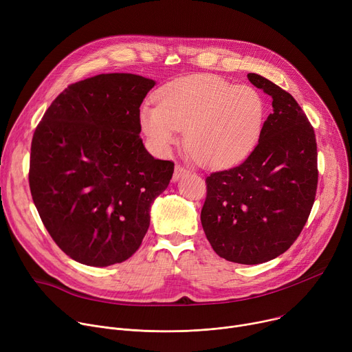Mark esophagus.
<instances>
[{
	"label": "esophagus",
	"instance_id": "esophagus-1",
	"mask_svg": "<svg viewBox=\"0 0 352 352\" xmlns=\"http://www.w3.org/2000/svg\"><path fill=\"white\" fill-rule=\"evenodd\" d=\"M186 174H189L188 168H186V167H184V166H181V164H177V166H175V168H174L173 179H174V181H178L181 177H184V175H186Z\"/></svg>",
	"mask_w": 352,
	"mask_h": 352
}]
</instances>
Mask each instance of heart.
I'll use <instances>...</instances> for the list:
<instances>
[{"instance_id":"obj_1","label":"heart","mask_w":352,"mask_h":352,"mask_svg":"<svg viewBox=\"0 0 352 352\" xmlns=\"http://www.w3.org/2000/svg\"><path fill=\"white\" fill-rule=\"evenodd\" d=\"M265 115L257 89L216 76L178 80L157 95V107L140 112L143 132L166 153L185 131V144L199 163L226 167L243 160L257 143Z\"/></svg>"}]
</instances>
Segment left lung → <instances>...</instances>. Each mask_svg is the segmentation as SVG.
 Masks as SVG:
<instances>
[{"instance_id": "8db88e82", "label": "left lung", "mask_w": 352, "mask_h": 352, "mask_svg": "<svg viewBox=\"0 0 352 352\" xmlns=\"http://www.w3.org/2000/svg\"><path fill=\"white\" fill-rule=\"evenodd\" d=\"M247 77L272 97V113L240 166L206 177L201 221L219 257L255 265L276 258L299 237L318 171L313 126L295 98L263 76Z\"/></svg>"}]
</instances>
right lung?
<instances>
[{"label": "right lung", "mask_w": 352, "mask_h": 352, "mask_svg": "<svg viewBox=\"0 0 352 352\" xmlns=\"http://www.w3.org/2000/svg\"><path fill=\"white\" fill-rule=\"evenodd\" d=\"M154 81L100 74L69 85L45 112L30 146L29 186L43 225L77 263L131 258L150 226V206L174 163L140 138V105Z\"/></svg>", "instance_id": "1"}]
</instances>
